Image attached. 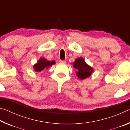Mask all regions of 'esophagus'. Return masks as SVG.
Instances as JSON below:
<instances>
[{
	"instance_id": "esophagus-1",
	"label": "esophagus",
	"mask_w": 130,
	"mask_h": 130,
	"mask_svg": "<svg viewBox=\"0 0 130 130\" xmlns=\"http://www.w3.org/2000/svg\"><path fill=\"white\" fill-rule=\"evenodd\" d=\"M60 62L61 63H65L66 62V61H65V60H60Z\"/></svg>"
}]
</instances>
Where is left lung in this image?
Segmentation results:
<instances>
[{
	"mask_svg": "<svg viewBox=\"0 0 130 130\" xmlns=\"http://www.w3.org/2000/svg\"><path fill=\"white\" fill-rule=\"evenodd\" d=\"M73 67L78 70L77 76L81 80L86 78L91 75L93 69L85 63L83 58H79L73 62Z\"/></svg>",
	"mask_w": 130,
	"mask_h": 130,
	"instance_id": "left-lung-1",
	"label": "left lung"
}]
</instances>
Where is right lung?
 <instances>
[{"instance_id":"add662e5","label":"right lung","mask_w":130,"mask_h":130,"mask_svg":"<svg viewBox=\"0 0 130 130\" xmlns=\"http://www.w3.org/2000/svg\"><path fill=\"white\" fill-rule=\"evenodd\" d=\"M54 63L55 62L53 61L52 62H50L49 61H46L44 58H40L38 62L34 66V68L36 72H41L45 68H47L50 66H52Z\"/></svg>"}]
</instances>
